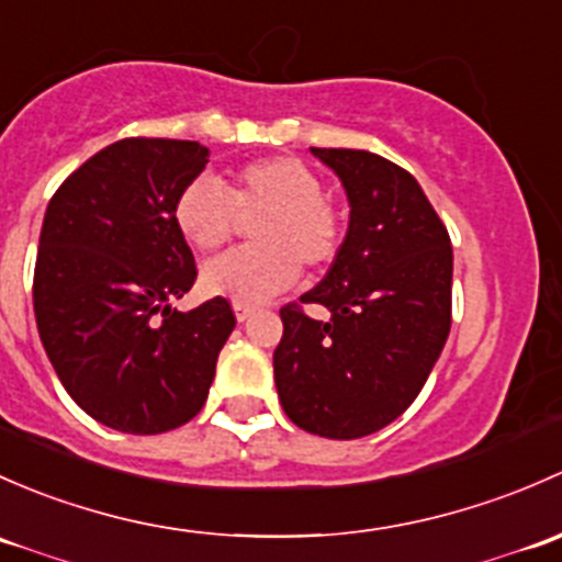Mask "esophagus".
I'll return each mask as SVG.
<instances>
[{
    "instance_id": "34e87169",
    "label": "esophagus",
    "mask_w": 562,
    "mask_h": 562,
    "mask_svg": "<svg viewBox=\"0 0 562 562\" xmlns=\"http://www.w3.org/2000/svg\"><path fill=\"white\" fill-rule=\"evenodd\" d=\"M233 311H235V319L246 322V319H251V314H254V311H257V308H254V305H246V303H235Z\"/></svg>"
}]
</instances>
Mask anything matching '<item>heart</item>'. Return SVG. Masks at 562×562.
<instances>
[{
	"mask_svg": "<svg viewBox=\"0 0 562 562\" xmlns=\"http://www.w3.org/2000/svg\"><path fill=\"white\" fill-rule=\"evenodd\" d=\"M314 170L294 156H268L235 170L233 187L196 176L172 205L178 233L196 251L213 254L233 240L240 216L251 224V246L202 268V289L235 303H262L292 286L300 265L327 268L340 251L344 224Z\"/></svg>",
	"mask_w": 562,
	"mask_h": 562,
	"instance_id": "obj_1",
	"label": "heart"
}]
</instances>
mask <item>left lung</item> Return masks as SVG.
<instances>
[{"instance_id":"left-lung-1","label":"left lung","mask_w":562,"mask_h":562,"mask_svg":"<svg viewBox=\"0 0 562 562\" xmlns=\"http://www.w3.org/2000/svg\"><path fill=\"white\" fill-rule=\"evenodd\" d=\"M338 176L349 229L327 276L281 308L276 390L289 419L314 436L362 438L406 411L452 327V243L416 178L351 148H311Z\"/></svg>"}]
</instances>
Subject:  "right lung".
<instances>
[{"mask_svg":"<svg viewBox=\"0 0 562 562\" xmlns=\"http://www.w3.org/2000/svg\"><path fill=\"white\" fill-rule=\"evenodd\" d=\"M194 140L126 137L48 202L34 265V316L50 366L105 427L156 436L205 406L235 327L224 297L172 311L196 279L172 205L207 165Z\"/></svg>","mask_w":562,"mask_h":562,"instance_id":"right-lung-1","label":"right lung"}]
</instances>
